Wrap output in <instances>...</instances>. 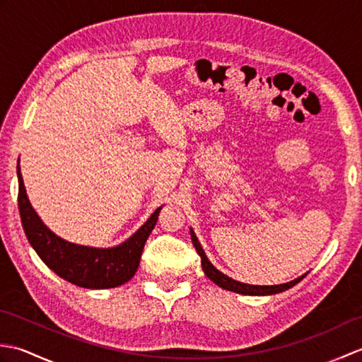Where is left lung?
<instances>
[{
	"label": "left lung",
	"mask_w": 362,
	"mask_h": 362,
	"mask_svg": "<svg viewBox=\"0 0 362 362\" xmlns=\"http://www.w3.org/2000/svg\"><path fill=\"white\" fill-rule=\"evenodd\" d=\"M189 233H191V241H193L194 247H196V250L199 253V257H201V263H202V269H204L205 275L209 276V279L213 283H216L218 286L224 288L227 291H233V292H238V294H245V296H271V294H276V292H283V291L292 288V286H294V284H297L300 280H303L305 276H306V274H305V275L298 276V279L292 280L289 283L274 284V286H258V284L240 283V281H236L233 279H230V276H227L226 274H222L221 271H218V269L210 263L209 258H206L201 243H199V240H197L194 232H193V228L189 230Z\"/></svg>",
	"instance_id": "left-lung-1"
}]
</instances>
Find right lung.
<instances>
[{
    "instance_id": "right-lung-1",
    "label": "right lung",
    "mask_w": 362,
    "mask_h": 362,
    "mask_svg": "<svg viewBox=\"0 0 362 362\" xmlns=\"http://www.w3.org/2000/svg\"><path fill=\"white\" fill-rule=\"evenodd\" d=\"M17 175L18 210L23 228L29 244L51 271L76 286L88 289L117 288L132 279L140 264L146 240L157 224L161 206L129 240L117 247H87L62 240L43 224L28 199L20 165L17 166Z\"/></svg>"
}]
</instances>
